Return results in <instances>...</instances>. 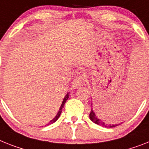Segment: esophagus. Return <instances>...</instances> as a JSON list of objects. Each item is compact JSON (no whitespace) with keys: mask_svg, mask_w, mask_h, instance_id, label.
Wrapping results in <instances>:
<instances>
[{"mask_svg":"<svg viewBox=\"0 0 149 149\" xmlns=\"http://www.w3.org/2000/svg\"><path fill=\"white\" fill-rule=\"evenodd\" d=\"M84 84V77L81 75L78 76L75 78V79L73 80V81L72 83V87L74 89L76 88H78L79 87L82 86Z\"/></svg>","mask_w":149,"mask_h":149,"instance_id":"esophagus-1","label":"esophagus"}]
</instances>
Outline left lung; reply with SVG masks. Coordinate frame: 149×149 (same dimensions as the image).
Returning a JSON list of instances; mask_svg holds the SVG:
<instances>
[{
  "label": "left lung",
  "mask_w": 149,
  "mask_h": 149,
  "mask_svg": "<svg viewBox=\"0 0 149 149\" xmlns=\"http://www.w3.org/2000/svg\"><path fill=\"white\" fill-rule=\"evenodd\" d=\"M89 117H90V119H91V120L93 123H96V124H97V125H100V126H104V127L113 128V127H116V126H119V125H120V123L119 124L110 123L109 122L103 120V119H102V118L99 116L97 108H95V107L93 108V107H92V106H91V113H90Z\"/></svg>",
  "instance_id": "obj_1"
}]
</instances>
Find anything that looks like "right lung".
Masks as SVG:
<instances>
[{
	"label": "right lung",
	"instance_id": "add662e5",
	"mask_svg": "<svg viewBox=\"0 0 149 149\" xmlns=\"http://www.w3.org/2000/svg\"><path fill=\"white\" fill-rule=\"evenodd\" d=\"M68 97H69V93H67V94H66V95H65V97H64L63 101H62V103H61V107H60L59 110H58V112L57 114H56V116H55V117H54L53 119H52V120L51 121H50L49 123L47 124V125H50V124L54 123H55V122L56 121V120H57L58 119V118H59L60 115H61V111H62V109H63L64 106H65V104L66 100H67L68 99Z\"/></svg>",
	"mask_w": 149,
	"mask_h": 149
}]
</instances>
